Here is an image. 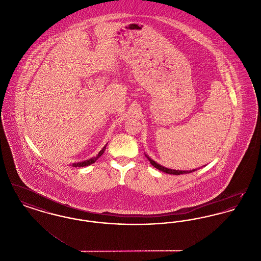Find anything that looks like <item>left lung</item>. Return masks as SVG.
Instances as JSON below:
<instances>
[{
  "mask_svg": "<svg viewBox=\"0 0 261 261\" xmlns=\"http://www.w3.org/2000/svg\"><path fill=\"white\" fill-rule=\"evenodd\" d=\"M147 158H148V160H149V162L151 163V165H153L155 168H158L159 170H161L162 172H165V173L168 174H173V175H180V174H185V173H191V172H193V171H195V169L194 170H186V171H183V170H174V169H168V168H165V167H163L162 165H160L159 163H156L155 162H153L152 160H150L148 155H146Z\"/></svg>",
  "mask_w": 261,
  "mask_h": 261,
  "instance_id": "8db88e82",
  "label": "left lung"
}]
</instances>
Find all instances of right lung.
<instances>
[{"label":"right lung","instance_id":"obj_1","mask_svg":"<svg viewBox=\"0 0 261 261\" xmlns=\"http://www.w3.org/2000/svg\"><path fill=\"white\" fill-rule=\"evenodd\" d=\"M105 149H106V146H105V147L102 148V149L99 151L97 156H95V158H93V159H90V160L85 161V162H78V163H73V164H72V166H74V167H77V166H78V167H84V166H88V165H90V164L94 163V162H96V161L99 159V156H100V155L103 153Z\"/></svg>","mask_w":261,"mask_h":261}]
</instances>
